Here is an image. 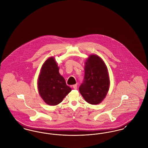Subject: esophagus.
<instances>
[{"instance_id": "1", "label": "esophagus", "mask_w": 148, "mask_h": 148, "mask_svg": "<svg viewBox=\"0 0 148 148\" xmlns=\"http://www.w3.org/2000/svg\"><path fill=\"white\" fill-rule=\"evenodd\" d=\"M72 88L74 89H77V85L75 84L72 86Z\"/></svg>"}]
</instances>
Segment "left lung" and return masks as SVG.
<instances>
[{
    "mask_svg": "<svg viewBox=\"0 0 148 148\" xmlns=\"http://www.w3.org/2000/svg\"><path fill=\"white\" fill-rule=\"evenodd\" d=\"M109 85L104 62L98 56H89L85 63L84 80L79 88L85 101L92 105L101 103L107 94Z\"/></svg>",
    "mask_w": 148,
    "mask_h": 148,
    "instance_id": "1",
    "label": "left lung"
}]
</instances>
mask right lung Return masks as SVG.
<instances>
[{"label": "right lung", "instance_id": "obj_1", "mask_svg": "<svg viewBox=\"0 0 148 148\" xmlns=\"http://www.w3.org/2000/svg\"><path fill=\"white\" fill-rule=\"evenodd\" d=\"M38 86L42 98L50 106L60 103L71 90L59 74V68L53 57L48 59L42 65Z\"/></svg>", "mask_w": 148, "mask_h": 148}]
</instances>
